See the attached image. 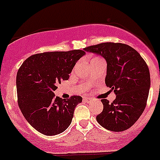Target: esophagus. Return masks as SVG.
<instances>
[{"instance_id": "esophagus-1", "label": "esophagus", "mask_w": 160, "mask_h": 160, "mask_svg": "<svg viewBox=\"0 0 160 160\" xmlns=\"http://www.w3.org/2000/svg\"><path fill=\"white\" fill-rule=\"evenodd\" d=\"M83 99L86 100V101H87V102H90V100H91L90 98H88V97H83Z\"/></svg>"}]
</instances>
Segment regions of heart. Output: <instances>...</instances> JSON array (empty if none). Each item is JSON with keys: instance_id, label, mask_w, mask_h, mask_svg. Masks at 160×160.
<instances>
[{"instance_id": "1", "label": "heart", "mask_w": 160, "mask_h": 160, "mask_svg": "<svg viewBox=\"0 0 160 160\" xmlns=\"http://www.w3.org/2000/svg\"><path fill=\"white\" fill-rule=\"evenodd\" d=\"M98 59H100V58H93L91 59V61H90V62H94V61L98 60Z\"/></svg>"}]
</instances>
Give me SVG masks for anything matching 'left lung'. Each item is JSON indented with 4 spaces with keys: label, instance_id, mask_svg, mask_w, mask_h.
I'll list each match as a JSON object with an SVG mask.
<instances>
[{
    "label": "left lung",
    "instance_id": "obj_1",
    "mask_svg": "<svg viewBox=\"0 0 160 160\" xmlns=\"http://www.w3.org/2000/svg\"><path fill=\"white\" fill-rule=\"evenodd\" d=\"M107 61L105 82L116 98L102 99L103 110L97 122L111 131H123L139 118L146 107L151 86L148 66L141 55L128 45L105 42L85 48Z\"/></svg>",
    "mask_w": 160,
    "mask_h": 160
}]
</instances>
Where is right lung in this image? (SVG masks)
I'll use <instances>...</instances> for the list:
<instances>
[{"label":"right lung","instance_id":"add662e5","mask_svg":"<svg viewBox=\"0 0 160 160\" xmlns=\"http://www.w3.org/2000/svg\"><path fill=\"white\" fill-rule=\"evenodd\" d=\"M86 52H46L28 58L17 73L18 102L21 111L32 128L46 135L63 132L72 122L81 96L68 99L55 97L58 83L68 80L73 66Z\"/></svg>","mask_w":160,"mask_h":160}]
</instances>
